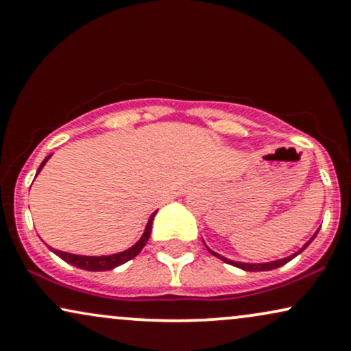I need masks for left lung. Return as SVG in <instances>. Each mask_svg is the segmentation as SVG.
Returning <instances> with one entry per match:
<instances>
[{
	"mask_svg": "<svg viewBox=\"0 0 351 351\" xmlns=\"http://www.w3.org/2000/svg\"><path fill=\"white\" fill-rule=\"evenodd\" d=\"M317 232L319 231H315V234L311 237V239L306 242L304 245H302V249H300L298 250V252H295L293 255H289V257H287V258H281V261H275V262H267V263H241V262H232V261H229V258H224L223 255H219V254H216V252H213V250H210L211 252V255H215V257H218V258H221L223 262H226V263H229V265H234V267H239V268H242V270H245V271H267V270H275V268H278V267H281V265H285V263H288L289 261H293V258L296 257V255H300L302 250H304L306 247H308V245L311 244V242L314 241V237L317 236Z\"/></svg>",
	"mask_w": 351,
	"mask_h": 351,
	"instance_id": "1",
	"label": "left lung"
}]
</instances>
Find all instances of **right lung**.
Segmentation results:
<instances>
[{"label": "right lung", "mask_w": 351, "mask_h": 351, "mask_svg": "<svg viewBox=\"0 0 351 351\" xmlns=\"http://www.w3.org/2000/svg\"><path fill=\"white\" fill-rule=\"evenodd\" d=\"M51 156V154H50ZM50 156H47L45 159H43V162L40 164V167H38L37 174L42 171V167L45 166V162L49 161ZM36 174V176H37ZM156 211L153 215H151L148 224H146V229L145 232H143L141 239L136 242L133 247H130L128 250H125V252H120V254H114V255H102V257H88V255H75V254H68V252H62V250H55L51 249L53 252L58 255L60 258H63L64 262L71 263V265H75L77 268H81V270H89V271H104V270H112V268L122 265V263L132 261L133 257H136L138 254L141 252V249L145 247L146 242L149 239V234H151V226H153V218H154Z\"/></svg>", "instance_id": "right-lung-1"}]
</instances>
